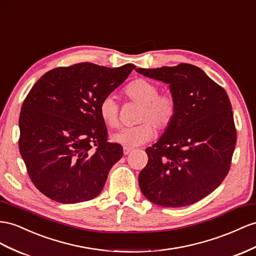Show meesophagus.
<instances>
[{"mask_svg": "<svg viewBox=\"0 0 256 256\" xmlns=\"http://www.w3.org/2000/svg\"><path fill=\"white\" fill-rule=\"evenodd\" d=\"M132 150H133V149L130 148V147H123V154L126 156V154H128L130 152H132Z\"/></svg>", "mask_w": 256, "mask_h": 256, "instance_id": "obj_1", "label": "esophagus"}]
</instances>
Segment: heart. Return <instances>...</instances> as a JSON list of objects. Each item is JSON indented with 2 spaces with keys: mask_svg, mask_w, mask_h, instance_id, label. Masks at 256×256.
<instances>
[{
  "mask_svg": "<svg viewBox=\"0 0 256 256\" xmlns=\"http://www.w3.org/2000/svg\"><path fill=\"white\" fill-rule=\"evenodd\" d=\"M156 84L146 78H137L124 90L128 100L140 104L137 121L142 123L130 128H124L112 134L111 140L126 147H136L149 142L154 134V128H166L176 114V104L171 95H159ZM102 121L110 128L119 126V106L112 95L104 96L100 107Z\"/></svg>",
  "mask_w": 256,
  "mask_h": 256,
  "instance_id": "heart-1",
  "label": "heart"
}]
</instances>
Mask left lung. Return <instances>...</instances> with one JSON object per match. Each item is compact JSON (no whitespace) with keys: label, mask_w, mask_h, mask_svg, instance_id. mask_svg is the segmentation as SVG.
<instances>
[{"label":"left lung","mask_w":256,"mask_h":256,"mask_svg":"<svg viewBox=\"0 0 256 256\" xmlns=\"http://www.w3.org/2000/svg\"><path fill=\"white\" fill-rule=\"evenodd\" d=\"M135 70L168 84L176 104L173 121L146 149L140 190L161 206H190L214 192L230 168L237 140L232 104L225 90L194 64Z\"/></svg>","instance_id":"obj_1"}]
</instances>
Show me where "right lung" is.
Wrapping results in <instances>:
<instances>
[{
	"mask_svg": "<svg viewBox=\"0 0 256 256\" xmlns=\"http://www.w3.org/2000/svg\"><path fill=\"white\" fill-rule=\"evenodd\" d=\"M134 68L76 64L46 72L29 92L19 116V152L32 182L50 199L72 204L102 192L123 148L107 142L98 107Z\"/></svg>",
	"mask_w": 256,
	"mask_h": 256,
	"instance_id": "add662e5",
	"label": "right lung"
}]
</instances>
